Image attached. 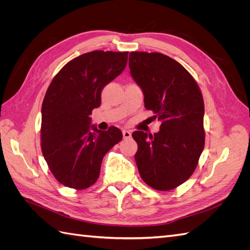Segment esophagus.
Segmentation results:
<instances>
[{
  "mask_svg": "<svg viewBox=\"0 0 250 250\" xmlns=\"http://www.w3.org/2000/svg\"><path fill=\"white\" fill-rule=\"evenodd\" d=\"M123 133V138L126 140V139H129L131 137V132L129 130H123L122 131Z\"/></svg>",
  "mask_w": 250,
  "mask_h": 250,
  "instance_id": "obj_1",
  "label": "esophagus"
}]
</instances>
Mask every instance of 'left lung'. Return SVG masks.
<instances>
[{
    "label": "left lung",
    "mask_w": 250,
    "mask_h": 250,
    "mask_svg": "<svg viewBox=\"0 0 250 250\" xmlns=\"http://www.w3.org/2000/svg\"><path fill=\"white\" fill-rule=\"evenodd\" d=\"M129 69L143 90L146 109L161 121L153 135L132 133L140 175L155 190H172L190 178L204 148L200 88L183 65L162 53L130 52Z\"/></svg>",
    "instance_id": "obj_1"
}]
</instances>
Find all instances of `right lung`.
<instances>
[{"label": "right lung", "instance_id": "1", "mask_svg": "<svg viewBox=\"0 0 250 250\" xmlns=\"http://www.w3.org/2000/svg\"><path fill=\"white\" fill-rule=\"evenodd\" d=\"M128 52L93 51L67 62L47 89L42 106V151L60 184L76 190L93 186L104 155L123 138L119 128L101 131L89 115L101 92L123 72Z\"/></svg>", "mask_w": 250, "mask_h": 250}]
</instances>
